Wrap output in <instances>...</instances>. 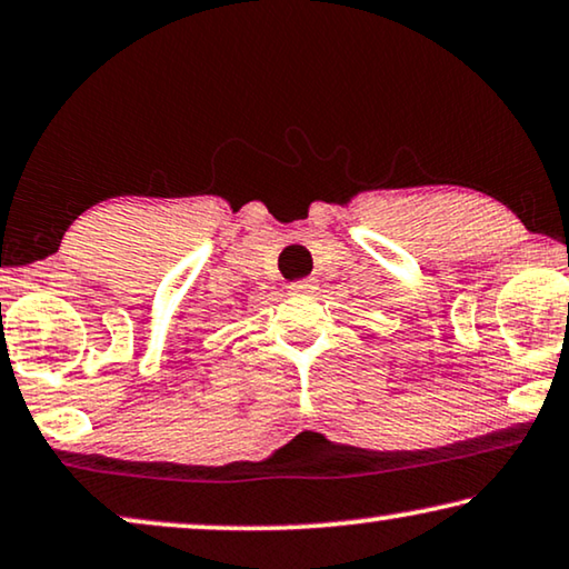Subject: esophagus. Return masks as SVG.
Here are the masks:
<instances>
[{"label":"esophagus","mask_w":569,"mask_h":569,"mask_svg":"<svg viewBox=\"0 0 569 569\" xmlns=\"http://www.w3.org/2000/svg\"><path fill=\"white\" fill-rule=\"evenodd\" d=\"M287 290H290L292 295H308V292L316 290V284H312L310 279H298V282H290V287H287Z\"/></svg>","instance_id":"34e87169"}]
</instances>
